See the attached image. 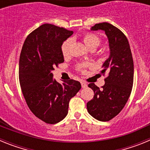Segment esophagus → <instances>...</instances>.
Returning a JSON list of instances; mask_svg holds the SVG:
<instances>
[{
  "mask_svg": "<svg viewBox=\"0 0 150 150\" xmlns=\"http://www.w3.org/2000/svg\"><path fill=\"white\" fill-rule=\"evenodd\" d=\"M81 86H82V88H86L87 87V83L84 81H82L81 82Z\"/></svg>",
  "mask_w": 150,
  "mask_h": 150,
  "instance_id": "1",
  "label": "esophagus"
}]
</instances>
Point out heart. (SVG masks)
Here are the masks:
<instances>
[{
	"label": "heart",
	"instance_id": "heart-1",
	"mask_svg": "<svg viewBox=\"0 0 150 150\" xmlns=\"http://www.w3.org/2000/svg\"><path fill=\"white\" fill-rule=\"evenodd\" d=\"M83 39L86 46L89 50L90 49H96L100 43V38H99L97 35L93 34H89V33H88V34H86L83 36ZM71 42H72L71 39H67L62 43L61 49H62V55H63L64 56H67L69 54V52H70V46H71ZM88 65H89V64L87 63L80 64L78 65L77 68L79 71H83L85 67H88Z\"/></svg>",
	"mask_w": 150,
	"mask_h": 150
}]
</instances>
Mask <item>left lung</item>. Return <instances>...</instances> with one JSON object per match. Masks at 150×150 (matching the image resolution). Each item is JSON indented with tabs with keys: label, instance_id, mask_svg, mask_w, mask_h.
<instances>
[{
	"label": "left lung",
	"instance_id": "left-lung-1",
	"mask_svg": "<svg viewBox=\"0 0 150 150\" xmlns=\"http://www.w3.org/2000/svg\"><path fill=\"white\" fill-rule=\"evenodd\" d=\"M91 30H104L109 41L110 55L100 74H108L105 84L100 88L88 84L94 97L87 103V110L92 117L106 122L117 116L128 101L134 81V62L127 38L120 29L107 22L95 24Z\"/></svg>",
	"mask_w": 150,
	"mask_h": 150
}]
</instances>
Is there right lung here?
Returning a JSON list of instances; mask_svg holds the SVG:
<instances>
[{"instance_id":"add662e5","label":"right lung","mask_w":150,"mask_h":150,"mask_svg":"<svg viewBox=\"0 0 150 150\" xmlns=\"http://www.w3.org/2000/svg\"><path fill=\"white\" fill-rule=\"evenodd\" d=\"M73 33L44 24L28 36L21 51L18 76L22 94L30 111L48 124L66 117L69 101L81 88L74 79L58 83L52 73L64 61L61 47Z\"/></svg>"}]
</instances>
